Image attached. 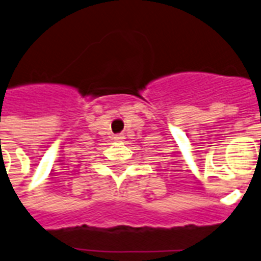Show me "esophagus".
Returning a JSON list of instances; mask_svg holds the SVG:
<instances>
[{
  "mask_svg": "<svg viewBox=\"0 0 261 261\" xmlns=\"http://www.w3.org/2000/svg\"><path fill=\"white\" fill-rule=\"evenodd\" d=\"M124 139V136L122 135H116L115 137H113V140H116V141H120V140Z\"/></svg>",
  "mask_w": 261,
  "mask_h": 261,
  "instance_id": "obj_1",
  "label": "esophagus"
}]
</instances>
